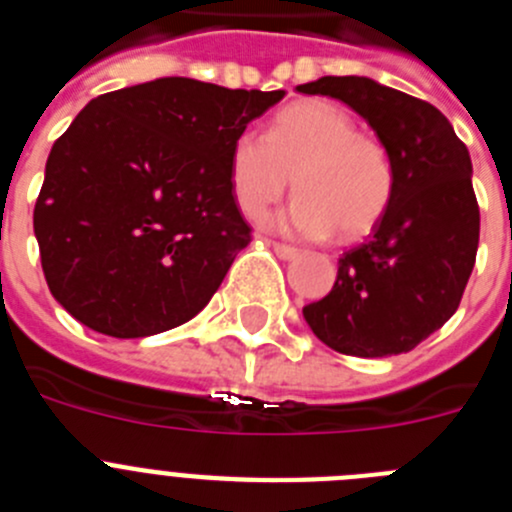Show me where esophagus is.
Returning a JSON list of instances; mask_svg holds the SVG:
<instances>
[{"mask_svg": "<svg viewBox=\"0 0 512 512\" xmlns=\"http://www.w3.org/2000/svg\"><path fill=\"white\" fill-rule=\"evenodd\" d=\"M271 248H274V253H277L279 259H284V261L297 259V253H300L295 246H287V243H271Z\"/></svg>", "mask_w": 512, "mask_h": 512, "instance_id": "34e87169", "label": "esophagus"}]
</instances>
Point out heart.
Here are the masks:
<instances>
[{
  "label": "heart",
  "mask_w": 512,
  "mask_h": 512,
  "mask_svg": "<svg viewBox=\"0 0 512 512\" xmlns=\"http://www.w3.org/2000/svg\"><path fill=\"white\" fill-rule=\"evenodd\" d=\"M297 200L271 225L305 238H361L387 212L395 164L377 135L325 99H302L274 117L269 135L243 130L230 151V187L243 215L261 217L287 194Z\"/></svg>",
  "instance_id": "heart-1"
}]
</instances>
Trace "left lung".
Returning a JSON list of instances; mask_svg holds the SVG:
<instances>
[{
	"label": "left lung",
	"mask_w": 512,
	"mask_h": 512,
	"mask_svg": "<svg viewBox=\"0 0 512 512\" xmlns=\"http://www.w3.org/2000/svg\"><path fill=\"white\" fill-rule=\"evenodd\" d=\"M297 92L359 112L395 164L392 200L372 238L343 253L333 289L302 315L338 354H408L454 315L477 259L467 146L433 104L366 76H323Z\"/></svg>",
	"instance_id": "1"
}]
</instances>
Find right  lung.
<instances>
[{
	"instance_id": "add662e5",
	"label": "right lung",
	"mask_w": 512,
	"mask_h": 512,
	"mask_svg": "<svg viewBox=\"0 0 512 512\" xmlns=\"http://www.w3.org/2000/svg\"><path fill=\"white\" fill-rule=\"evenodd\" d=\"M282 97L166 76L92 99L53 143L33 212L63 310L112 338L192 320L251 243L235 138Z\"/></svg>"
}]
</instances>
